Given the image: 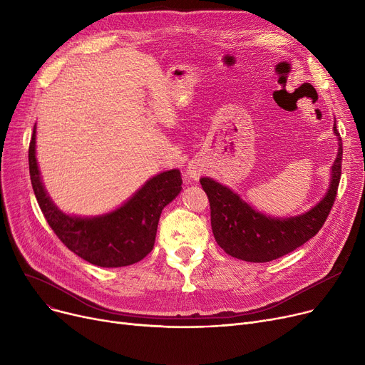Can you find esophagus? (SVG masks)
Here are the masks:
<instances>
[{"mask_svg": "<svg viewBox=\"0 0 365 365\" xmlns=\"http://www.w3.org/2000/svg\"><path fill=\"white\" fill-rule=\"evenodd\" d=\"M202 171H204V165L198 160L189 161V164L186 165V176L190 180H198L200 176L202 175Z\"/></svg>", "mask_w": 365, "mask_h": 365, "instance_id": "obj_1", "label": "esophagus"}]
</instances>
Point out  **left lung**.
I'll list each match as a JSON object with an SVG mask.
<instances>
[{
    "label": "left lung",
    "instance_id": "obj_1",
    "mask_svg": "<svg viewBox=\"0 0 365 365\" xmlns=\"http://www.w3.org/2000/svg\"><path fill=\"white\" fill-rule=\"evenodd\" d=\"M333 131L339 149L331 165L329 189L319 202L302 215L266 216L227 186L210 178L200 179L210 201L215 238L226 255L245 262H271L289 255L318 234L334 204L341 173L343 148L336 123Z\"/></svg>",
    "mask_w": 365,
    "mask_h": 365
}]
</instances>
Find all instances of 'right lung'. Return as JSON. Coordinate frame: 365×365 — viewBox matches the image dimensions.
I'll use <instances>...</instances> for the list:
<instances>
[{
    "instance_id": "obj_1",
    "label": "right lung",
    "mask_w": 365,
    "mask_h": 365,
    "mask_svg": "<svg viewBox=\"0 0 365 365\" xmlns=\"http://www.w3.org/2000/svg\"><path fill=\"white\" fill-rule=\"evenodd\" d=\"M36 127L29 143V175L34 194L50 227L76 256L101 267H121L142 260L155 244L163 208L182 190L178 168L150 178L124 204L101 216L68 215L57 207L41 180L35 149Z\"/></svg>"
}]
</instances>
